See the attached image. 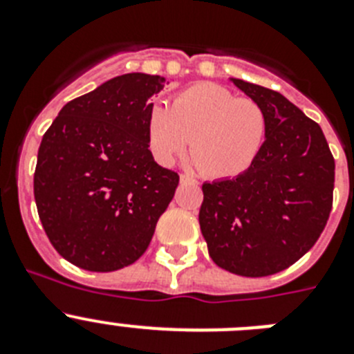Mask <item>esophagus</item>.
Segmentation results:
<instances>
[{
	"mask_svg": "<svg viewBox=\"0 0 354 354\" xmlns=\"http://www.w3.org/2000/svg\"><path fill=\"white\" fill-rule=\"evenodd\" d=\"M180 183H183V184H196V180L193 179V177H189V175H180Z\"/></svg>",
	"mask_w": 354,
	"mask_h": 354,
	"instance_id": "1",
	"label": "esophagus"
}]
</instances>
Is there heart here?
Masks as SVG:
<instances>
[{"instance_id": "heart-1", "label": "heart", "mask_w": 354, "mask_h": 354, "mask_svg": "<svg viewBox=\"0 0 354 354\" xmlns=\"http://www.w3.org/2000/svg\"><path fill=\"white\" fill-rule=\"evenodd\" d=\"M268 134V117L259 102L225 86L198 83L174 97L170 109H149L147 136L156 161L170 167L186 152L211 179H234L252 168Z\"/></svg>"}]
</instances>
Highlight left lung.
Here are the masks:
<instances>
[{"label": "left lung", "mask_w": 354, "mask_h": 354, "mask_svg": "<svg viewBox=\"0 0 354 354\" xmlns=\"http://www.w3.org/2000/svg\"><path fill=\"white\" fill-rule=\"evenodd\" d=\"M230 81L262 106L268 134L248 171L202 186L200 230L220 268L268 277L301 259L323 232L335 161L319 124L282 93Z\"/></svg>", "instance_id": "1"}]
</instances>
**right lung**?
<instances>
[{
  "instance_id": "add662e5",
  "label": "right lung",
  "mask_w": 354,
  "mask_h": 354,
  "mask_svg": "<svg viewBox=\"0 0 354 354\" xmlns=\"http://www.w3.org/2000/svg\"><path fill=\"white\" fill-rule=\"evenodd\" d=\"M167 80L122 74L60 109L37 156L33 193L51 245L86 271L138 261L179 175L149 150V99Z\"/></svg>"
}]
</instances>
